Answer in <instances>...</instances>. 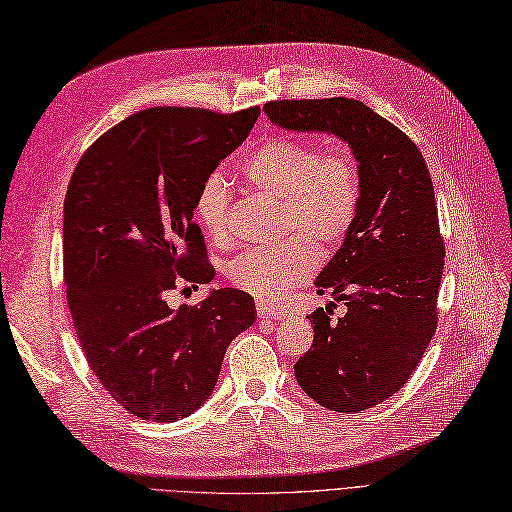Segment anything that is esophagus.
<instances>
[{
    "label": "esophagus",
    "instance_id": "34e87169",
    "mask_svg": "<svg viewBox=\"0 0 512 512\" xmlns=\"http://www.w3.org/2000/svg\"><path fill=\"white\" fill-rule=\"evenodd\" d=\"M256 313L260 319H282L284 317V310H280L278 306L263 304V302L256 304Z\"/></svg>",
    "mask_w": 512,
    "mask_h": 512
}]
</instances>
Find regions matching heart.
Returning a JSON list of instances; mask_svg holds the SVG:
<instances>
[{
  "label": "heart",
  "instance_id": "b5f03b06",
  "mask_svg": "<svg viewBox=\"0 0 512 512\" xmlns=\"http://www.w3.org/2000/svg\"><path fill=\"white\" fill-rule=\"evenodd\" d=\"M241 176L258 195L278 199V245L249 249L226 269L228 282L263 302H278L317 267L313 245L328 249L350 232L360 204V173L343 149L278 134L249 156ZM195 217L215 245L230 241V189L219 173L199 186Z\"/></svg>",
  "mask_w": 512,
  "mask_h": 512
}]
</instances>
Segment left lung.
<instances>
[{
    "instance_id": "1",
    "label": "left lung",
    "mask_w": 512,
    "mask_h": 512,
    "mask_svg": "<svg viewBox=\"0 0 512 512\" xmlns=\"http://www.w3.org/2000/svg\"><path fill=\"white\" fill-rule=\"evenodd\" d=\"M263 110L282 130L339 136L358 162L356 219L315 280L347 313L308 315L315 339L295 378L323 408L360 413L402 389L436 330L445 245L430 171L419 147L358 99H280Z\"/></svg>"
}]
</instances>
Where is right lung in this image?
<instances>
[{
    "label": "right lung",
    "instance_id": "right-lung-1",
    "mask_svg": "<svg viewBox=\"0 0 512 512\" xmlns=\"http://www.w3.org/2000/svg\"><path fill=\"white\" fill-rule=\"evenodd\" d=\"M258 115V106L134 112L86 149L71 176L62 254L73 326L97 380L141 419L193 415L228 345L256 319L252 295L236 289L178 310L165 297L180 282L215 278L195 197Z\"/></svg>",
    "mask_w": 512,
    "mask_h": 512
}]
</instances>
